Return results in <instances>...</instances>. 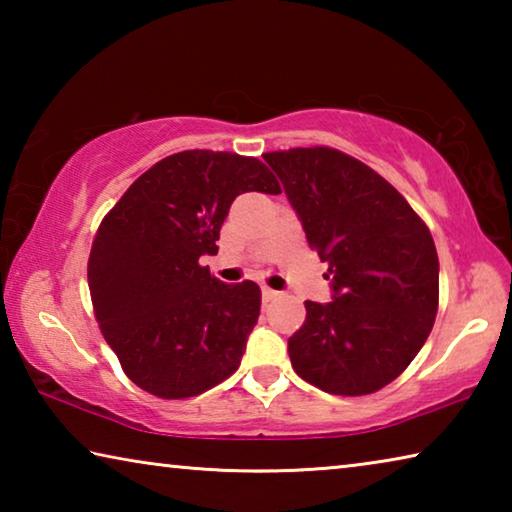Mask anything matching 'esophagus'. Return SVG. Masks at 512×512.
Wrapping results in <instances>:
<instances>
[{
	"mask_svg": "<svg viewBox=\"0 0 512 512\" xmlns=\"http://www.w3.org/2000/svg\"><path fill=\"white\" fill-rule=\"evenodd\" d=\"M277 296H280V293H277V291H273L271 287H262V298H264L266 302H271V300H275Z\"/></svg>",
	"mask_w": 512,
	"mask_h": 512,
	"instance_id": "34e87169",
	"label": "esophagus"
}]
</instances>
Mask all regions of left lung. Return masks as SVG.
Instances as JSON below:
<instances>
[{"mask_svg":"<svg viewBox=\"0 0 512 512\" xmlns=\"http://www.w3.org/2000/svg\"><path fill=\"white\" fill-rule=\"evenodd\" d=\"M327 262L334 296L307 300L289 339L291 366L332 395L391 384L427 341L438 311L433 237L397 189L352 155L311 146L264 153Z\"/></svg>","mask_w":512,"mask_h":512,"instance_id":"1","label":"left lung"}]
</instances>
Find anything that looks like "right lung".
I'll return each mask as SVG.
<instances>
[{
  "instance_id": "obj_1",
  "label": "right lung",
  "mask_w": 512,
  "mask_h": 512,
  "mask_svg": "<svg viewBox=\"0 0 512 512\" xmlns=\"http://www.w3.org/2000/svg\"><path fill=\"white\" fill-rule=\"evenodd\" d=\"M244 192L282 189L257 158L180 151L144 171L103 216L88 262L94 318L142 391L185 400L239 368L262 291L250 280H216L201 257L216 255Z\"/></svg>"
}]
</instances>
